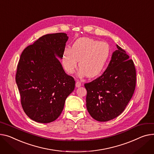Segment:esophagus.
Instances as JSON below:
<instances>
[{
  "instance_id": "obj_1",
  "label": "esophagus",
  "mask_w": 154,
  "mask_h": 154,
  "mask_svg": "<svg viewBox=\"0 0 154 154\" xmlns=\"http://www.w3.org/2000/svg\"><path fill=\"white\" fill-rule=\"evenodd\" d=\"M81 85H82V84L79 81H77L76 82V84H75L76 87H80Z\"/></svg>"
}]
</instances>
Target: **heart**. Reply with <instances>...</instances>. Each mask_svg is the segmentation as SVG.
Listing matches in <instances>:
<instances>
[{
    "label": "heart",
    "mask_w": 154,
    "mask_h": 154,
    "mask_svg": "<svg viewBox=\"0 0 154 154\" xmlns=\"http://www.w3.org/2000/svg\"><path fill=\"white\" fill-rule=\"evenodd\" d=\"M110 54L109 45L89 38H81L74 43L72 47L64 49L62 64L65 70L72 74L78 66L81 75L94 77L103 71Z\"/></svg>",
    "instance_id": "1"
}]
</instances>
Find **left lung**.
I'll list each match as a JSON object with an SVG mask.
<instances>
[{"label":"left lung","mask_w":154,"mask_h":154,"mask_svg":"<svg viewBox=\"0 0 154 154\" xmlns=\"http://www.w3.org/2000/svg\"><path fill=\"white\" fill-rule=\"evenodd\" d=\"M111 59L100 77L85 84L86 106L90 116L100 122L121 115L128 105L136 87L134 63L125 51L117 45Z\"/></svg>","instance_id":"1"}]
</instances>
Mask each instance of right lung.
Returning a JSON list of instances; mask_svg holds the SVG:
<instances>
[{"instance_id":"1","label":"right lung","mask_w":154,"mask_h":154,"mask_svg":"<svg viewBox=\"0 0 154 154\" xmlns=\"http://www.w3.org/2000/svg\"><path fill=\"white\" fill-rule=\"evenodd\" d=\"M68 38L64 33L44 35L20 56L15 80L22 106L30 119L40 123L60 116L75 88L74 78L66 74L57 58L62 59Z\"/></svg>"}]
</instances>
